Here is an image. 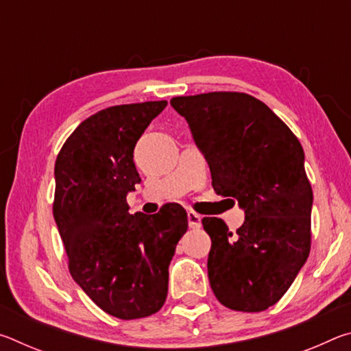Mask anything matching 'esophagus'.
I'll use <instances>...</instances> for the list:
<instances>
[{
  "label": "esophagus",
  "mask_w": 351,
  "mask_h": 351,
  "mask_svg": "<svg viewBox=\"0 0 351 351\" xmlns=\"http://www.w3.org/2000/svg\"><path fill=\"white\" fill-rule=\"evenodd\" d=\"M187 219H189L190 229H199L201 228V215H198L197 212L189 210L187 212Z\"/></svg>",
  "instance_id": "obj_1"
}]
</instances>
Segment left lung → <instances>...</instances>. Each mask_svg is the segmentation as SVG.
Wrapping results in <instances>:
<instances>
[{
    "mask_svg": "<svg viewBox=\"0 0 351 351\" xmlns=\"http://www.w3.org/2000/svg\"><path fill=\"white\" fill-rule=\"evenodd\" d=\"M170 104L187 121L215 192L245 210L235 234L221 218H203L213 294L230 310L263 311L282 299L310 255L313 190L304 148L249 94L206 93Z\"/></svg>",
    "mask_w": 351,
    "mask_h": 351,
    "instance_id": "1",
    "label": "left lung"
}]
</instances>
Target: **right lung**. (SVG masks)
<instances>
[{"mask_svg":"<svg viewBox=\"0 0 351 351\" xmlns=\"http://www.w3.org/2000/svg\"><path fill=\"white\" fill-rule=\"evenodd\" d=\"M167 102L116 105L83 121L56 161L54 218L75 283L99 308L130 320L164 305L169 265L187 213L165 204L154 215L128 212L141 178L136 142Z\"/></svg>","mask_w":351,"mask_h":351,"instance_id":"add662e5","label":"right lung"}]
</instances>
